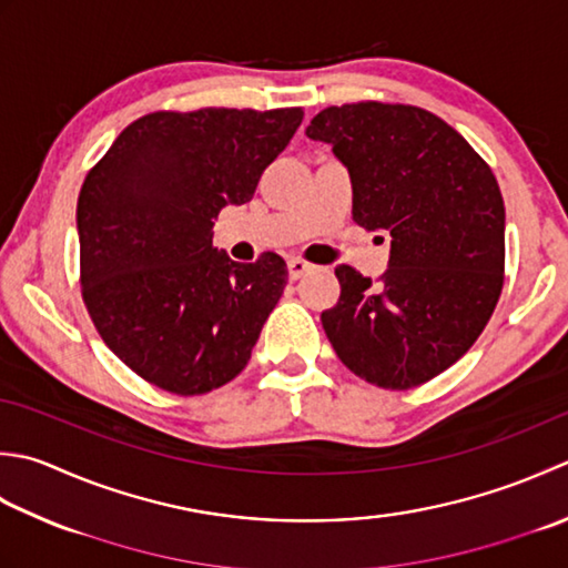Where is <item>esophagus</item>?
Listing matches in <instances>:
<instances>
[{
	"label": "esophagus",
	"mask_w": 568,
	"mask_h": 568,
	"mask_svg": "<svg viewBox=\"0 0 568 568\" xmlns=\"http://www.w3.org/2000/svg\"><path fill=\"white\" fill-rule=\"evenodd\" d=\"M313 268H315V265L303 261V258L287 261V273H291V281H300V277H303L305 273H310Z\"/></svg>",
	"instance_id": "34e87169"
}]
</instances>
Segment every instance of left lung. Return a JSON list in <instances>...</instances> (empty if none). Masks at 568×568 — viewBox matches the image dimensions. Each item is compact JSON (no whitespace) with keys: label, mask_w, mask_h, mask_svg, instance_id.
<instances>
[{"label":"left lung","mask_w":568,"mask_h":568,"mask_svg":"<svg viewBox=\"0 0 568 568\" xmlns=\"http://www.w3.org/2000/svg\"><path fill=\"white\" fill-rule=\"evenodd\" d=\"M305 135L347 166L354 221L392 236L379 281L335 268L342 293L322 313L327 339L369 384H424L473 347L503 293L495 174L458 130L414 105H332Z\"/></svg>","instance_id":"obj_1"}]
</instances>
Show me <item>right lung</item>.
Returning a JSON list of instances; mask_svg holds the SVG:
<instances>
[{"label":"right lung","instance_id":"add662e5","mask_svg":"<svg viewBox=\"0 0 568 568\" xmlns=\"http://www.w3.org/2000/svg\"><path fill=\"white\" fill-rule=\"evenodd\" d=\"M303 108L150 113L120 132L78 194L81 285L100 337L144 382L194 396L251 359L287 283L275 253L236 263L211 243L246 204Z\"/></svg>","mask_w":568,"mask_h":568}]
</instances>
